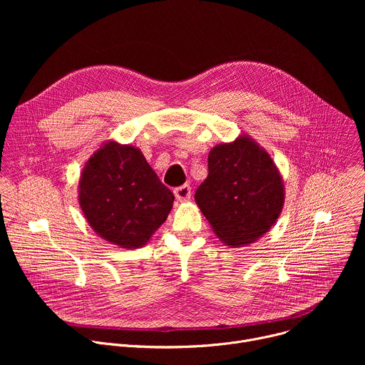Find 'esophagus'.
<instances>
[{"label": "esophagus", "instance_id": "1", "mask_svg": "<svg viewBox=\"0 0 365 365\" xmlns=\"http://www.w3.org/2000/svg\"><path fill=\"white\" fill-rule=\"evenodd\" d=\"M173 192L179 202H186L190 199V186L189 185H182V186L176 187Z\"/></svg>", "mask_w": 365, "mask_h": 365}]
</instances>
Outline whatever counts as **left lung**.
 I'll use <instances>...</instances> for the list:
<instances>
[{
	"mask_svg": "<svg viewBox=\"0 0 365 365\" xmlns=\"http://www.w3.org/2000/svg\"><path fill=\"white\" fill-rule=\"evenodd\" d=\"M207 170L195 200L225 245L244 247L270 231L283 210L284 183L264 147L247 134L217 144Z\"/></svg>",
	"mask_w": 365,
	"mask_h": 365,
	"instance_id": "1",
	"label": "left lung"
}]
</instances>
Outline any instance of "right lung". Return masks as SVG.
Segmentation results:
<instances>
[{
    "instance_id": "1",
    "label": "right lung",
    "mask_w": 365,
    "mask_h": 365,
    "mask_svg": "<svg viewBox=\"0 0 365 365\" xmlns=\"http://www.w3.org/2000/svg\"><path fill=\"white\" fill-rule=\"evenodd\" d=\"M78 200L89 227L114 245L140 248L168 220L175 195L140 148L102 143L85 163Z\"/></svg>"
}]
</instances>
